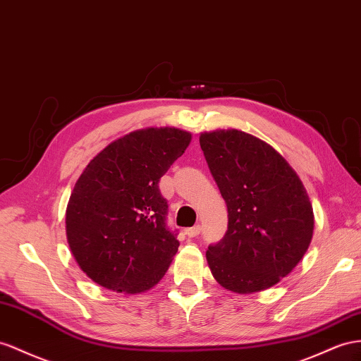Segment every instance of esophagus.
<instances>
[{
	"mask_svg": "<svg viewBox=\"0 0 361 361\" xmlns=\"http://www.w3.org/2000/svg\"><path fill=\"white\" fill-rule=\"evenodd\" d=\"M200 232H201V226L197 224V226H193V227H189V228L184 230V235L189 236V238H193V236L200 235Z\"/></svg>",
	"mask_w": 361,
	"mask_h": 361,
	"instance_id": "obj_1",
	"label": "esophagus"
}]
</instances>
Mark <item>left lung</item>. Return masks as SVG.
Wrapping results in <instances>:
<instances>
[{"label":"left lung","mask_w":361,"mask_h":361,"mask_svg":"<svg viewBox=\"0 0 361 361\" xmlns=\"http://www.w3.org/2000/svg\"><path fill=\"white\" fill-rule=\"evenodd\" d=\"M200 145L228 212L224 238L206 252L210 271L233 293L270 288L311 244L308 193L283 157L252 134L219 129L201 134Z\"/></svg>","instance_id":"left-lung-1"}]
</instances>
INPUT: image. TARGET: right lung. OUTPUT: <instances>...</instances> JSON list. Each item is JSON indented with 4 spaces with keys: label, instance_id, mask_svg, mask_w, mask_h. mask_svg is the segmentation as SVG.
Returning a JSON list of instances; mask_svg holds the SVG:
<instances>
[{
    "label": "right lung",
    "instance_id": "1",
    "mask_svg": "<svg viewBox=\"0 0 361 361\" xmlns=\"http://www.w3.org/2000/svg\"><path fill=\"white\" fill-rule=\"evenodd\" d=\"M192 140L178 128H146L109 143L75 184L66 214L70 250L91 281L117 293L160 282L178 252L159 181Z\"/></svg>",
    "mask_w": 361,
    "mask_h": 361
}]
</instances>
